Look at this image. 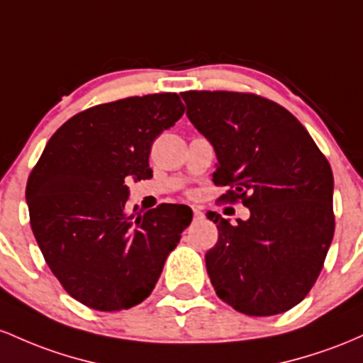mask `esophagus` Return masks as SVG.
I'll return each instance as SVG.
<instances>
[{
	"mask_svg": "<svg viewBox=\"0 0 363 363\" xmlns=\"http://www.w3.org/2000/svg\"><path fill=\"white\" fill-rule=\"evenodd\" d=\"M194 219L195 221H201V219H203V213L201 209H194Z\"/></svg>",
	"mask_w": 363,
	"mask_h": 363,
	"instance_id": "esophagus-1",
	"label": "esophagus"
}]
</instances>
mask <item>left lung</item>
I'll return each mask as SVG.
<instances>
[{
    "label": "left lung",
    "instance_id": "obj_1",
    "mask_svg": "<svg viewBox=\"0 0 363 363\" xmlns=\"http://www.w3.org/2000/svg\"><path fill=\"white\" fill-rule=\"evenodd\" d=\"M186 116L218 156L219 201H242L247 221L209 211L219 231L206 254L216 295L247 315L286 312L311 291L335 235L333 171L288 109L250 92H182Z\"/></svg>",
    "mask_w": 363,
    "mask_h": 363
}]
</instances>
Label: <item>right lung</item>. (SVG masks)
Returning a JSON list of instances; mask_svg holds the SVG:
<instances>
[{
  "instance_id": "right-lung-1",
  "label": "right lung",
  "mask_w": 363,
  "mask_h": 363,
  "mask_svg": "<svg viewBox=\"0 0 363 363\" xmlns=\"http://www.w3.org/2000/svg\"><path fill=\"white\" fill-rule=\"evenodd\" d=\"M185 106L174 92L133 96L77 113L56 130L27 180L30 226L68 295L101 312L144 302L192 209L128 213L127 178L149 180V154Z\"/></svg>"
}]
</instances>
